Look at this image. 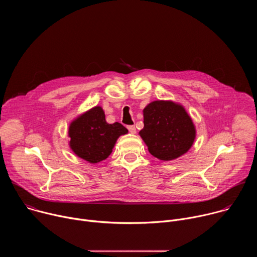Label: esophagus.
<instances>
[{
    "mask_svg": "<svg viewBox=\"0 0 257 257\" xmlns=\"http://www.w3.org/2000/svg\"><path fill=\"white\" fill-rule=\"evenodd\" d=\"M127 128H128V130H129V132H130V133H132V134L136 133V128H135V126H134V125H129Z\"/></svg>",
    "mask_w": 257,
    "mask_h": 257,
    "instance_id": "34e87169",
    "label": "esophagus"
}]
</instances>
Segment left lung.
Returning a JSON list of instances; mask_svg holds the SVG:
<instances>
[{"label": "left lung", "instance_id": "obj_1", "mask_svg": "<svg viewBox=\"0 0 257 257\" xmlns=\"http://www.w3.org/2000/svg\"><path fill=\"white\" fill-rule=\"evenodd\" d=\"M144 127L139 134L149 152L162 161L175 160L188 152L195 128L185 108L173 101L156 100L143 109Z\"/></svg>", "mask_w": 257, "mask_h": 257}]
</instances>
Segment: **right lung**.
Returning <instances> with one entry per match:
<instances>
[{
    "instance_id": "obj_1",
    "label": "right lung",
    "mask_w": 257,
    "mask_h": 257,
    "mask_svg": "<svg viewBox=\"0 0 257 257\" xmlns=\"http://www.w3.org/2000/svg\"><path fill=\"white\" fill-rule=\"evenodd\" d=\"M128 130L120 123L108 124L100 106H94L69 127L70 146L79 158L96 164L112 154L119 136Z\"/></svg>"
}]
</instances>
